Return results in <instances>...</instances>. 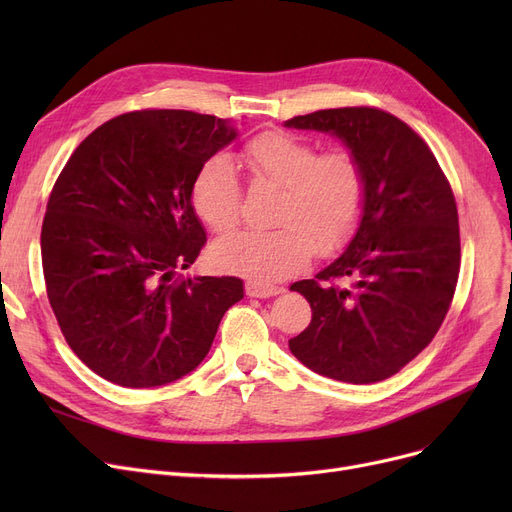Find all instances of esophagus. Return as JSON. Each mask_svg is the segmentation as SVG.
Wrapping results in <instances>:
<instances>
[{"label": "esophagus", "mask_w": 512, "mask_h": 512, "mask_svg": "<svg viewBox=\"0 0 512 512\" xmlns=\"http://www.w3.org/2000/svg\"><path fill=\"white\" fill-rule=\"evenodd\" d=\"M247 294L253 299H270V297H276V294H280L284 288L280 286H265L261 282H247L245 286Z\"/></svg>", "instance_id": "esophagus-1"}]
</instances>
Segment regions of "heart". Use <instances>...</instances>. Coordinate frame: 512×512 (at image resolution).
Listing matches in <instances>:
<instances>
[{"mask_svg":"<svg viewBox=\"0 0 512 512\" xmlns=\"http://www.w3.org/2000/svg\"><path fill=\"white\" fill-rule=\"evenodd\" d=\"M253 180L280 186L270 232H240L215 242L211 261L222 272L272 284L292 276L311 251L326 255L353 232L365 197L359 157L346 147L317 153L294 134L261 132L242 149ZM199 218L215 232L228 234L240 220V182L232 161L213 155L203 161L191 186Z\"/></svg>","mask_w":512,"mask_h":512,"instance_id":"1","label":"heart"}]
</instances>
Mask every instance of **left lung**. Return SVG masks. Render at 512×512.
I'll return each instance as SVG.
<instances>
[{"instance_id": "obj_1", "label": "left lung", "mask_w": 512, "mask_h": 512, "mask_svg": "<svg viewBox=\"0 0 512 512\" xmlns=\"http://www.w3.org/2000/svg\"><path fill=\"white\" fill-rule=\"evenodd\" d=\"M284 126L332 134L365 174L344 253L290 286L313 311L290 353L338 382L386 380L432 342L452 303L461 267L452 188L419 134L375 107L319 110Z\"/></svg>"}]
</instances>
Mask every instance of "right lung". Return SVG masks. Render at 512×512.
Segmentation results:
<instances>
[{"label":"right lung","instance_id":"1","mask_svg":"<svg viewBox=\"0 0 512 512\" xmlns=\"http://www.w3.org/2000/svg\"><path fill=\"white\" fill-rule=\"evenodd\" d=\"M236 137L232 120L207 114H122L76 147L53 186L41 228L47 297L76 357L103 380H180L245 297L238 278L178 274L205 245L195 174Z\"/></svg>","mask_w":512,"mask_h":512}]
</instances>
